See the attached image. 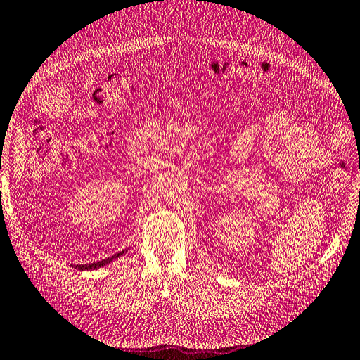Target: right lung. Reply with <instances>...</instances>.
Masks as SVG:
<instances>
[{
	"mask_svg": "<svg viewBox=\"0 0 360 360\" xmlns=\"http://www.w3.org/2000/svg\"><path fill=\"white\" fill-rule=\"evenodd\" d=\"M124 253H125V250H122V252L116 253V255H112V257H110V258H107V259L98 261V262H91V264H76L75 269H77V270H94V269H99V267H103V266L110 264V262H111L112 259L119 258L120 255H124Z\"/></svg>",
	"mask_w": 360,
	"mask_h": 360,
	"instance_id": "obj_1",
	"label": "right lung"
}]
</instances>
